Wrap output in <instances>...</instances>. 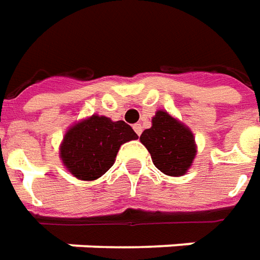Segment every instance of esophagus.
Listing matches in <instances>:
<instances>
[{
    "label": "esophagus",
    "mask_w": 260,
    "mask_h": 260,
    "mask_svg": "<svg viewBox=\"0 0 260 260\" xmlns=\"http://www.w3.org/2000/svg\"><path fill=\"white\" fill-rule=\"evenodd\" d=\"M134 131L137 132V135H141L142 134V125L141 123H135L134 125Z\"/></svg>",
    "instance_id": "obj_1"
}]
</instances>
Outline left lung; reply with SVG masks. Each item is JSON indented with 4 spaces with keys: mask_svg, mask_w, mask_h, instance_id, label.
Here are the masks:
<instances>
[{
    "mask_svg": "<svg viewBox=\"0 0 260 260\" xmlns=\"http://www.w3.org/2000/svg\"><path fill=\"white\" fill-rule=\"evenodd\" d=\"M141 142L151 153L155 167L169 176L185 174L197 155L192 132L165 111L155 114L152 126L142 132Z\"/></svg>",
    "mask_w": 260,
    "mask_h": 260,
    "instance_id": "1",
    "label": "left lung"
}]
</instances>
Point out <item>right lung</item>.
<instances>
[{
    "instance_id": "right-lung-1",
    "label": "right lung",
    "mask_w": 260,
    "mask_h": 260,
    "mask_svg": "<svg viewBox=\"0 0 260 260\" xmlns=\"http://www.w3.org/2000/svg\"><path fill=\"white\" fill-rule=\"evenodd\" d=\"M138 135L123 121L92 115L71 128L61 145V159L71 174L82 181H93L114 165L121 145Z\"/></svg>"
}]
</instances>
